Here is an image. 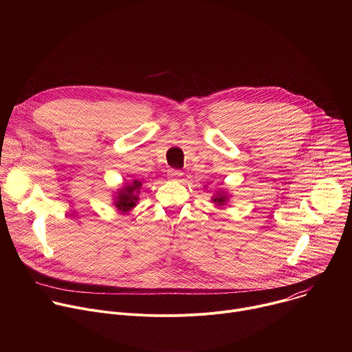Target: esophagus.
I'll use <instances>...</instances> for the list:
<instances>
[{
  "label": "esophagus",
  "instance_id": "esophagus-1",
  "mask_svg": "<svg viewBox=\"0 0 352 352\" xmlns=\"http://www.w3.org/2000/svg\"><path fill=\"white\" fill-rule=\"evenodd\" d=\"M167 175H168V178L171 179V181H177V179H179L181 177H182V173L179 171V170H168V173H167Z\"/></svg>",
  "mask_w": 352,
  "mask_h": 352
}]
</instances>
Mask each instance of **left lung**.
Listing matches in <instances>:
<instances>
[{
	"label": "left lung",
	"instance_id": "left-lung-1",
	"mask_svg": "<svg viewBox=\"0 0 352 352\" xmlns=\"http://www.w3.org/2000/svg\"><path fill=\"white\" fill-rule=\"evenodd\" d=\"M230 197H231V193H228V190H226V189H223V188H219V189L213 193V196H212V202H213L217 208H224V206L228 204Z\"/></svg>",
	"mask_w": 352,
	"mask_h": 352
}]
</instances>
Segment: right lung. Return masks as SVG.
Here are the masks:
<instances>
[{
  "instance_id": "obj_1",
  "label": "right lung",
  "mask_w": 352,
  "mask_h": 352,
  "mask_svg": "<svg viewBox=\"0 0 352 352\" xmlns=\"http://www.w3.org/2000/svg\"><path fill=\"white\" fill-rule=\"evenodd\" d=\"M140 188L142 182L139 179H131L129 182H125L124 186L117 189L113 197V205L121 213H129L139 202Z\"/></svg>"
}]
</instances>
